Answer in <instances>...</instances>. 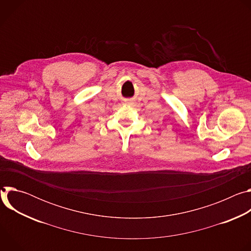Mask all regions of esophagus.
<instances>
[{"instance_id": "esophagus-1", "label": "esophagus", "mask_w": 251, "mask_h": 251, "mask_svg": "<svg viewBox=\"0 0 251 251\" xmlns=\"http://www.w3.org/2000/svg\"><path fill=\"white\" fill-rule=\"evenodd\" d=\"M127 102H129V103H130V102H131V101H127Z\"/></svg>"}]
</instances>
